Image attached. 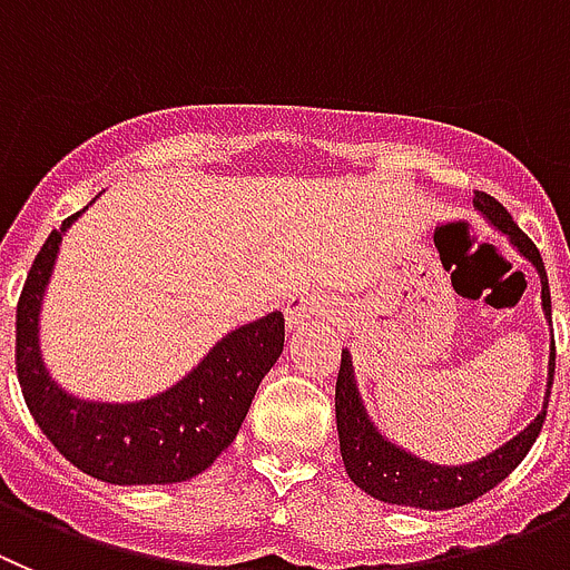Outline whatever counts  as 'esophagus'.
Wrapping results in <instances>:
<instances>
[{"mask_svg": "<svg viewBox=\"0 0 570 570\" xmlns=\"http://www.w3.org/2000/svg\"><path fill=\"white\" fill-rule=\"evenodd\" d=\"M284 315H286V326H289V330H304L306 323L317 315V301L312 295L292 297L289 304H286Z\"/></svg>", "mask_w": 570, "mask_h": 570, "instance_id": "esophagus-1", "label": "esophagus"}]
</instances>
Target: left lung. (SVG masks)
Returning a JSON list of instances; mask_svg holds the SVG:
<instances>
[{"mask_svg": "<svg viewBox=\"0 0 570 570\" xmlns=\"http://www.w3.org/2000/svg\"><path fill=\"white\" fill-rule=\"evenodd\" d=\"M474 209L483 215L485 222L509 238L511 247L534 266L542 284V312L546 321L551 323V292H548V275L542 266L540 249L534 240L528 238L509 209L502 207L497 198L476 193L471 198ZM553 361H557V348L551 343V355H548V389L542 400V412L522 429L520 434L502 443L500 449L489 451L485 458H476L471 463L460 465H440L432 460H423L403 445L392 443L386 434L372 423L366 406H363L361 389H357L355 366L348 348L341 355V372H337L335 386V417H337V438H341V458L346 465L348 480L368 497L392 505H406V509H425V511H445L460 509L465 502H474L485 491L502 483L517 465L525 460L531 445L540 438V429L546 423L548 397H551L553 383Z\"/></svg>", "mask_w": 570, "mask_h": 570, "instance_id": "left-lung-1", "label": "left lung"}]
</instances>
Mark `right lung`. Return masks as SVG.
<instances>
[{
	"instance_id": "add662e5",
	"label": "right lung",
	"mask_w": 570,
	"mask_h": 570,
	"mask_svg": "<svg viewBox=\"0 0 570 570\" xmlns=\"http://www.w3.org/2000/svg\"><path fill=\"white\" fill-rule=\"evenodd\" d=\"M81 213L48 235L19 295L17 374L24 403L61 458L85 474L112 485L184 483L209 469L238 434L264 374L284 352V315L269 312L227 332L198 366L153 397L130 403L76 397L45 363L39 315L61 238Z\"/></svg>"
}]
</instances>
